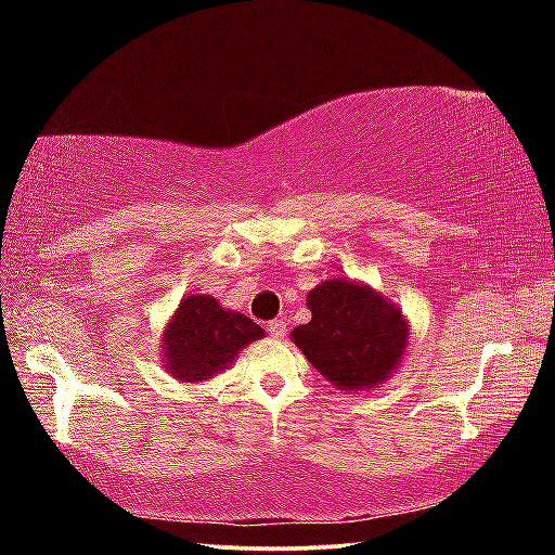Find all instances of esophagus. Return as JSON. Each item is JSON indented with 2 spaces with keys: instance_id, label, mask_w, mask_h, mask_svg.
<instances>
[{
  "instance_id": "34e87169",
  "label": "esophagus",
  "mask_w": 555,
  "mask_h": 555,
  "mask_svg": "<svg viewBox=\"0 0 555 555\" xmlns=\"http://www.w3.org/2000/svg\"><path fill=\"white\" fill-rule=\"evenodd\" d=\"M267 333H269L271 337H284V335H286V323H284V318H276V321L267 323Z\"/></svg>"
}]
</instances>
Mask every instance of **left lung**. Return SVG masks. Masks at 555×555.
I'll list each match as a JSON object with an SVG mask.
<instances>
[{"mask_svg":"<svg viewBox=\"0 0 555 555\" xmlns=\"http://www.w3.org/2000/svg\"><path fill=\"white\" fill-rule=\"evenodd\" d=\"M311 323L291 337L306 360L337 389H374L389 379L409 345L399 306L350 279H327L306 298Z\"/></svg>","mask_w":555,"mask_h":555,"instance_id":"left-lung-1","label":"left lung"}]
</instances>
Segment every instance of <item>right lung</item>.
<instances>
[{"mask_svg":"<svg viewBox=\"0 0 555 555\" xmlns=\"http://www.w3.org/2000/svg\"><path fill=\"white\" fill-rule=\"evenodd\" d=\"M264 337V327L212 296L188 294L164 331V367L178 382H205L224 372L244 345Z\"/></svg>","mask_w":555,"mask_h":555,"instance_id":"add662e5","label":"right lung"}]
</instances>
